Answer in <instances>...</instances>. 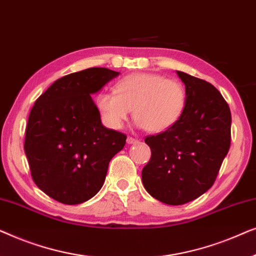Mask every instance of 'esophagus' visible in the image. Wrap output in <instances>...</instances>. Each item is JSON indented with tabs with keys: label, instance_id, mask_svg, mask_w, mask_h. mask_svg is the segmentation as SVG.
Here are the masks:
<instances>
[{
	"label": "esophagus",
	"instance_id": "1",
	"mask_svg": "<svg viewBox=\"0 0 256 256\" xmlns=\"http://www.w3.org/2000/svg\"><path fill=\"white\" fill-rule=\"evenodd\" d=\"M138 141L136 138H127V143L128 144H135V143H138Z\"/></svg>",
	"mask_w": 256,
	"mask_h": 256
}]
</instances>
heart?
Returning <instances> with one entry per match:
<instances>
[{
	"mask_svg": "<svg viewBox=\"0 0 256 256\" xmlns=\"http://www.w3.org/2000/svg\"><path fill=\"white\" fill-rule=\"evenodd\" d=\"M185 104V87L157 73H132L118 80L115 93L101 92L96 96V107L108 128L121 129L134 108L136 126L150 132L172 127Z\"/></svg>",
	"mask_w": 256,
	"mask_h": 256,
	"instance_id": "heart-1",
	"label": "heart"
}]
</instances>
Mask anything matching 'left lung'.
I'll return each mask as SVG.
<instances>
[{"label":"left lung","mask_w":256,"mask_h":256,"mask_svg":"<svg viewBox=\"0 0 256 256\" xmlns=\"http://www.w3.org/2000/svg\"><path fill=\"white\" fill-rule=\"evenodd\" d=\"M185 85L186 104L180 120L144 142L152 157L142 170L150 196L182 205L205 194L230 146V110L222 94L205 80L176 71Z\"/></svg>","instance_id":"left-lung-1"}]
</instances>
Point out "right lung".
<instances>
[{
    "mask_svg": "<svg viewBox=\"0 0 256 256\" xmlns=\"http://www.w3.org/2000/svg\"><path fill=\"white\" fill-rule=\"evenodd\" d=\"M120 74L90 68L56 80L34 102L26 130L31 176L48 197L76 205L94 197L127 136L101 124L92 99Z\"/></svg>",
    "mask_w": 256,
    "mask_h": 256,
    "instance_id": "right-lung-1",
    "label": "right lung"
}]
</instances>
